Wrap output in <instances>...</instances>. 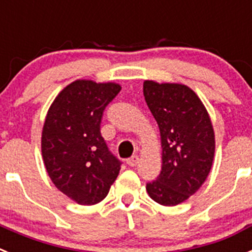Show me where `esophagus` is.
Returning a JSON list of instances; mask_svg holds the SVG:
<instances>
[{
    "mask_svg": "<svg viewBox=\"0 0 252 252\" xmlns=\"http://www.w3.org/2000/svg\"><path fill=\"white\" fill-rule=\"evenodd\" d=\"M127 165H130V166H135V165H137V162H139V157H137V155H133L132 158H130V159H127Z\"/></svg>",
    "mask_w": 252,
    "mask_h": 252,
    "instance_id": "1",
    "label": "esophagus"
}]
</instances>
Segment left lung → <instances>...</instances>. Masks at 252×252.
I'll use <instances>...</instances> for the list:
<instances>
[{"label": "left lung", "mask_w": 252, "mask_h": 252, "mask_svg": "<svg viewBox=\"0 0 252 252\" xmlns=\"http://www.w3.org/2000/svg\"><path fill=\"white\" fill-rule=\"evenodd\" d=\"M144 97L159 126L161 171L146 184L151 199L177 206L206 182L215 158V131L201 98L186 84L144 82Z\"/></svg>", "instance_id": "1"}]
</instances>
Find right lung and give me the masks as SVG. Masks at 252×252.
<instances>
[{
    "instance_id": "add662e5",
    "label": "right lung",
    "mask_w": 252,
    "mask_h": 252,
    "mask_svg": "<svg viewBox=\"0 0 252 252\" xmlns=\"http://www.w3.org/2000/svg\"><path fill=\"white\" fill-rule=\"evenodd\" d=\"M121 91L113 82H72L51 103L41 133L44 165L54 186L83 206L103 201L121 169L101 136L104 108Z\"/></svg>"
}]
</instances>
